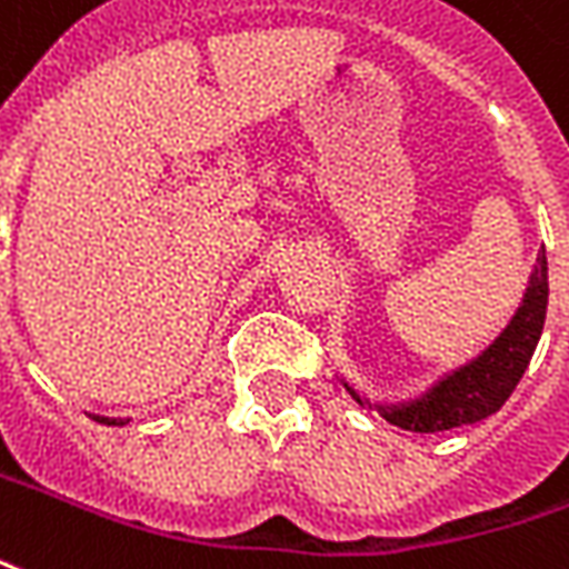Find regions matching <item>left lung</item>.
Listing matches in <instances>:
<instances>
[{"label":"left lung","mask_w":569,"mask_h":569,"mask_svg":"<svg viewBox=\"0 0 569 569\" xmlns=\"http://www.w3.org/2000/svg\"><path fill=\"white\" fill-rule=\"evenodd\" d=\"M546 305H549V264H546V250H542L531 273V286L525 292V301L516 310L512 322L503 328V335L477 361L449 373L419 401L401 403V407H380V413L403 431H419V435L449 431L458 425H473L486 416L498 413L512 389L519 386L525 368L531 365L533 349L542 335V322H546ZM352 398L361 403L356 391H352Z\"/></svg>","instance_id":"1"}]
</instances>
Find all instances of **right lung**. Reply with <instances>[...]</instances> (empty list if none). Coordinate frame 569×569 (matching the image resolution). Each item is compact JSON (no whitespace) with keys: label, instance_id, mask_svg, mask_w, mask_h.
<instances>
[{"label":"right lung","instance_id":"right-lung-1","mask_svg":"<svg viewBox=\"0 0 569 569\" xmlns=\"http://www.w3.org/2000/svg\"><path fill=\"white\" fill-rule=\"evenodd\" d=\"M102 422H108V419H102Z\"/></svg>","mask_w":569,"mask_h":569}]
</instances>
